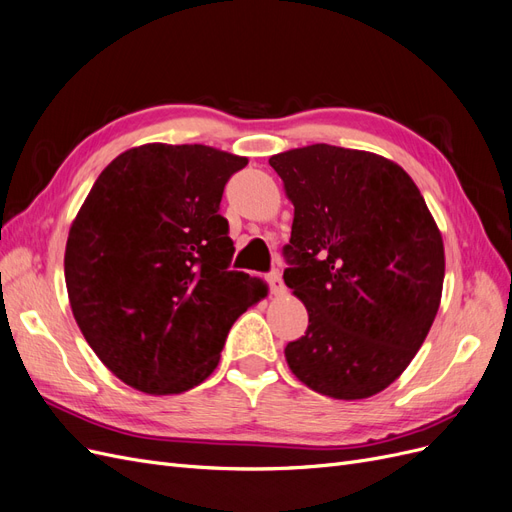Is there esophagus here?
I'll return each instance as SVG.
<instances>
[{"label":"esophagus","mask_w":512,"mask_h":512,"mask_svg":"<svg viewBox=\"0 0 512 512\" xmlns=\"http://www.w3.org/2000/svg\"><path fill=\"white\" fill-rule=\"evenodd\" d=\"M266 280H268V287H270V291H272L274 295L285 293V283H283V276H280V272H278V270H272V272H268Z\"/></svg>","instance_id":"34e87169"}]
</instances>
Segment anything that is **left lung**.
I'll use <instances>...</instances> for the list:
<instances>
[{"label":"left lung","instance_id":"1","mask_svg":"<svg viewBox=\"0 0 512 512\" xmlns=\"http://www.w3.org/2000/svg\"><path fill=\"white\" fill-rule=\"evenodd\" d=\"M270 166L295 208L283 278L308 310L287 364L329 398H370L406 370L436 319V221L412 178L374 153L312 144Z\"/></svg>","mask_w":512,"mask_h":512}]
</instances>
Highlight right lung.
I'll use <instances>...</instances> for the list:
<instances>
[{
    "label": "right lung",
    "mask_w": 512,
    "mask_h": 512,
    "mask_svg": "<svg viewBox=\"0 0 512 512\" xmlns=\"http://www.w3.org/2000/svg\"><path fill=\"white\" fill-rule=\"evenodd\" d=\"M249 159L202 144L129 148L97 176L65 246V285L82 336L129 387L183 393L217 368L229 327L266 285L229 270L219 214Z\"/></svg>",
    "instance_id": "right-lung-1"
}]
</instances>
